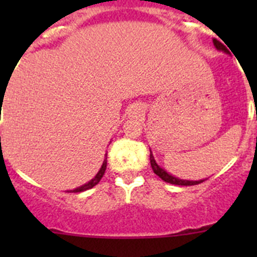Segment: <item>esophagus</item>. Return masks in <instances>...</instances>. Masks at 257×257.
<instances>
[{
	"label": "esophagus",
	"mask_w": 257,
	"mask_h": 257,
	"mask_svg": "<svg viewBox=\"0 0 257 257\" xmlns=\"http://www.w3.org/2000/svg\"><path fill=\"white\" fill-rule=\"evenodd\" d=\"M143 113H144V109H143V106L138 105V104H136V105L131 106L130 113H128V114H130V117L138 118V117H140V115H143Z\"/></svg>",
	"instance_id": "1"
}]
</instances>
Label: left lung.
Instances as JSON below:
<instances>
[{"instance_id":"1","label":"left lung","mask_w":257,"mask_h":257,"mask_svg":"<svg viewBox=\"0 0 257 257\" xmlns=\"http://www.w3.org/2000/svg\"><path fill=\"white\" fill-rule=\"evenodd\" d=\"M213 45H215V47H216L219 51H224L225 54H229V50L226 49V47L224 46L221 42H220V41H217L216 38H213ZM151 166H152V169H153L154 174L158 175V176H160L163 181H166V183L175 184V185H197V184L202 183V181H205V180H198V181L183 180V179L175 178V176L170 175L169 172L166 171V170H163L162 167H160V166L157 165V162H156V160H154V157H153V154H152V152H151Z\"/></svg>"}]
</instances>
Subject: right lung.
<instances>
[{"label":"right lung","mask_w":257,"mask_h":257,"mask_svg":"<svg viewBox=\"0 0 257 257\" xmlns=\"http://www.w3.org/2000/svg\"><path fill=\"white\" fill-rule=\"evenodd\" d=\"M105 157H106V154H105ZM105 169H106V158H105V160H104L103 165H101V169L99 170V172H97L96 176H95L94 179H91V180L88 181L87 184H85V185H82V187L76 188V189L70 190V192L79 193V192H85V190H88V189H91V188H94L95 185H96V184L101 180V178H103L104 172H105Z\"/></svg>","instance_id":"1"}]
</instances>
